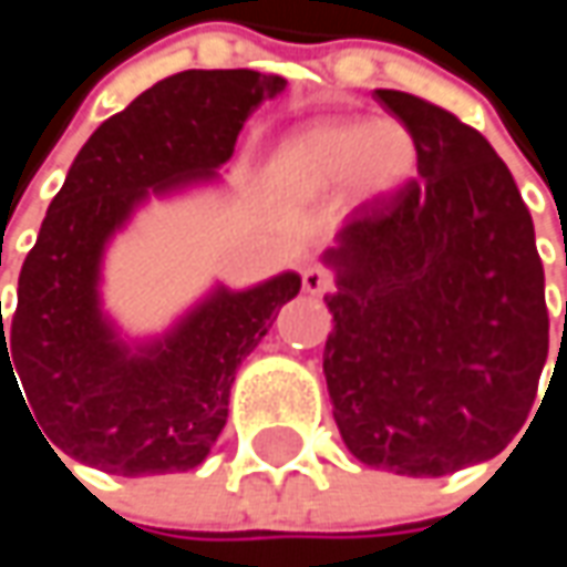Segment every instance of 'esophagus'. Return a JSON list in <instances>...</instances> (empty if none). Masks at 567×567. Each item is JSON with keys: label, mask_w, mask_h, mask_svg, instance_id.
Wrapping results in <instances>:
<instances>
[{"label": "esophagus", "mask_w": 567, "mask_h": 567, "mask_svg": "<svg viewBox=\"0 0 567 567\" xmlns=\"http://www.w3.org/2000/svg\"><path fill=\"white\" fill-rule=\"evenodd\" d=\"M331 272L324 269V266H318V262H311V266H305V272H301V288L308 291V295H315V298H321V295H328L331 291Z\"/></svg>", "instance_id": "obj_1"}]
</instances>
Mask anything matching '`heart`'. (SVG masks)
<instances>
[{
  "instance_id": "heart-1",
  "label": "heart",
  "mask_w": 567,
  "mask_h": 567,
  "mask_svg": "<svg viewBox=\"0 0 567 567\" xmlns=\"http://www.w3.org/2000/svg\"><path fill=\"white\" fill-rule=\"evenodd\" d=\"M272 171L298 196L348 186L358 199H388L416 171L413 134L396 121H315L276 147Z\"/></svg>"
}]
</instances>
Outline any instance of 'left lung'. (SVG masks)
Instances as JSON below:
<instances>
[{"instance_id":"left-lung-1","label":"left lung","mask_w":567,"mask_h":567,"mask_svg":"<svg viewBox=\"0 0 567 567\" xmlns=\"http://www.w3.org/2000/svg\"><path fill=\"white\" fill-rule=\"evenodd\" d=\"M378 101L413 134L420 179L321 256L338 285L324 381L361 463L446 476L499 456L528 420L548 358L545 272L489 141L423 97Z\"/></svg>"}]
</instances>
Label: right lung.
I'll use <instances>...</instances> for the list:
<instances>
[{
	"instance_id": "obj_1",
	"label": "right lung",
	"mask_w": 567,
	"mask_h": 567,
	"mask_svg": "<svg viewBox=\"0 0 567 567\" xmlns=\"http://www.w3.org/2000/svg\"><path fill=\"white\" fill-rule=\"evenodd\" d=\"M282 87L285 78L249 68L179 71L78 151L25 256L9 331L0 315V396L19 373L55 456L114 476L183 473L209 456L243 358L301 276L216 282L167 331L127 338L104 311V256L151 199L223 179L243 124Z\"/></svg>"
}]
</instances>
